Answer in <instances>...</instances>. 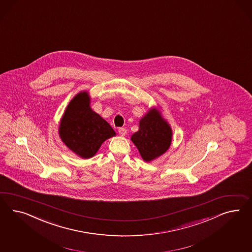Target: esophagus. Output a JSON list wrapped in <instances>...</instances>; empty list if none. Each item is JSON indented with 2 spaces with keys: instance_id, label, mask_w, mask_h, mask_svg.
<instances>
[{
  "instance_id": "1",
  "label": "esophagus",
  "mask_w": 252,
  "mask_h": 252,
  "mask_svg": "<svg viewBox=\"0 0 252 252\" xmlns=\"http://www.w3.org/2000/svg\"><path fill=\"white\" fill-rule=\"evenodd\" d=\"M118 133L120 136H125L126 134V129L124 128V127H119L118 128Z\"/></svg>"
}]
</instances>
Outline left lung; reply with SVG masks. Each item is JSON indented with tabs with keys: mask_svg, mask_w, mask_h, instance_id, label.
Returning <instances> with one entry per match:
<instances>
[{
	"mask_svg": "<svg viewBox=\"0 0 252 252\" xmlns=\"http://www.w3.org/2000/svg\"><path fill=\"white\" fill-rule=\"evenodd\" d=\"M172 132L168 123L156 110L150 111L139 122V130L133 134L135 144L145 161H151L170 148Z\"/></svg>",
	"mask_w": 252,
	"mask_h": 252,
	"instance_id": "8db88e82",
	"label": "left lung"
}]
</instances>
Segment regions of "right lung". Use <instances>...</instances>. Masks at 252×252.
Here are the masks:
<instances>
[{
    "label": "right lung",
    "mask_w": 252,
    "mask_h": 252,
    "mask_svg": "<svg viewBox=\"0 0 252 252\" xmlns=\"http://www.w3.org/2000/svg\"><path fill=\"white\" fill-rule=\"evenodd\" d=\"M89 103L86 92L75 96L65 111L59 131L68 149L83 158L94 156L106 139L116 136L111 126Z\"/></svg>",
    "instance_id": "obj_1"
}]
</instances>
